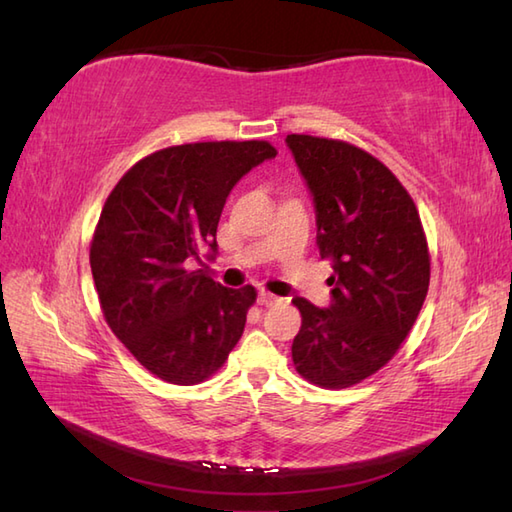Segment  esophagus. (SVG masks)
<instances>
[{
  "label": "esophagus",
  "instance_id": "obj_1",
  "mask_svg": "<svg viewBox=\"0 0 512 512\" xmlns=\"http://www.w3.org/2000/svg\"><path fill=\"white\" fill-rule=\"evenodd\" d=\"M257 301H259V306H264V308H273V306H277V303H279L281 299H279L277 295H273V292H266V290H262V292H259Z\"/></svg>",
  "mask_w": 512,
  "mask_h": 512
}]
</instances>
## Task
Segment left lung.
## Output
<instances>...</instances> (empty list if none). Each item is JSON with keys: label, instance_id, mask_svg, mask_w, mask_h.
<instances>
[{"label": "left lung", "instance_id": "8db88e82", "mask_svg": "<svg viewBox=\"0 0 512 512\" xmlns=\"http://www.w3.org/2000/svg\"><path fill=\"white\" fill-rule=\"evenodd\" d=\"M317 206L332 306L297 297L292 361L308 383L345 389L385 367L427 297L431 255L416 202L383 162L345 140L288 134Z\"/></svg>", "mask_w": 512, "mask_h": 512}]
</instances>
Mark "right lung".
Wrapping results in <instances>:
<instances>
[{
    "label": "right lung",
    "mask_w": 512,
    "mask_h": 512,
    "mask_svg": "<svg viewBox=\"0 0 512 512\" xmlns=\"http://www.w3.org/2000/svg\"><path fill=\"white\" fill-rule=\"evenodd\" d=\"M275 156L268 140L173 145L138 160L107 195L90 242L103 317L165 383H204L244 332L257 290L224 288L189 264L204 246L215 253L237 180Z\"/></svg>",
    "instance_id": "obj_1"
}]
</instances>
